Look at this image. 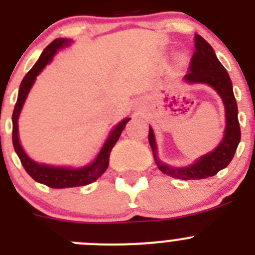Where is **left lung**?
<instances>
[{"instance_id": "left-lung-1", "label": "left lung", "mask_w": 255, "mask_h": 255, "mask_svg": "<svg viewBox=\"0 0 255 255\" xmlns=\"http://www.w3.org/2000/svg\"><path fill=\"white\" fill-rule=\"evenodd\" d=\"M188 83H206L213 87L224 101L226 110V130L225 138L213 152L200 157L194 164L184 168H172L157 158V147L153 130L149 128L150 148L159 170L171 177L182 180H198L215 176L218 171L227 167L234 158L240 141V124L238 120V105L233 92V83L222 66L211 44L199 34H195V52L190 60V71L185 75Z\"/></svg>"}]
</instances>
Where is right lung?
Listing matches in <instances>:
<instances>
[{"instance_id": "obj_1", "label": "right lung", "mask_w": 255, "mask_h": 255, "mask_svg": "<svg viewBox=\"0 0 255 255\" xmlns=\"http://www.w3.org/2000/svg\"><path fill=\"white\" fill-rule=\"evenodd\" d=\"M70 43V40L67 38H58L46 47L42 55H40L39 60L37 61V64L31 67V70L24 76L21 84H20L19 96H17L16 105L13 108L12 114V144L13 149L19 155L20 162L24 166L26 172L30 175L35 181L44 184V185L49 186L53 189H62V188H75V186H83L88 185L91 182L96 181L98 177L107 170L108 161H110V153H111L112 148L116 144V141L120 138L121 132L125 129L126 124L129 123V117L125 120L121 121L119 125L111 131L110 136L106 140L105 145L101 149L100 154L97 155L96 161L92 164L83 168H76V170H71V168L65 167H51V166H46V164H39L30 159L26 155V153L22 150L21 145L19 141V135H17V119H19L20 111H21L22 105L25 102L26 96H28L29 91H30L31 85L34 83L35 78L38 74L43 70V67L48 64L52 57L55 56L58 48L61 47L67 46Z\"/></svg>"}]
</instances>
